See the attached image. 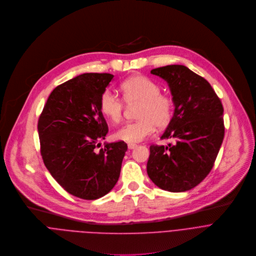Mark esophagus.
I'll return each mask as SVG.
<instances>
[{
  "instance_id": "obj_1",
  "label": "esophagus",
  "mask_w": 256,
  "mask_h": 256,
  "mask_svg": "<svg viewBox=\"0 0 256 256\" xmlns=\"http://www.w3.org/2000/svg\"><path fill=\"white\" fill-rule=\"evenodd\" d=\"M137 145L135 143H128V148L129 149H134Z\"/></svg>"
}]
</instances>
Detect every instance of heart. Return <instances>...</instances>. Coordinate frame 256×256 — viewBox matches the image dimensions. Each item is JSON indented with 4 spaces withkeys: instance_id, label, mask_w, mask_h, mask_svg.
<instances>
[{
    "instance_id": "heart-1",
    "label": "heart",
    "mask_w": 256,
    "mask_h": 256,
    "mask_svg": "<svg viewBox=\"0 0 256 256\" xmlns=\"http://www.w3.org/2000/svg\"><path fill=\"white\" fill-rule=\"evenodd\" d=\"M123 98L127 104H139L136 111L137 120L120 127L114 137L129 143H137L151 135L154 128L166 127L174 116V100L160 92V86L153 80L136 74L121 84ZM98 107L109 121L119 123L123 116L124 102L110 90L100 96Z\"/></svg>"
}]
</instances>
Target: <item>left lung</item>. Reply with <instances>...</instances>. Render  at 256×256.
Listing matches in <instances>:
<instances>
[{
	"label": "left lung",
	"instance_id": "1",
	"mask_svg": "<svg viewBox=\"0 0 256 256\" xmlns=\"http://www.w3.org/2000/svg\"><path fill=\"white\" fill-rule=\"evenodd\" d=\"M151 74L166 80L170 88L174 113L162 139L174 142L150 146L147 174L164 190L186 192L214 166L225 133L224 109L211 84L184 66H166Z\"/></svg>",
	"mask_w": 256,
	"mask_h": 256
}]
</instances>
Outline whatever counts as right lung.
<instances>
[{"instance_id":"1","label":"right lung","mask_w":256,"mask_h":256,"mask_svg":"<svg viewBox=\"0 0 256 256\" xmlns=\"http://www.w3.org/2000/svg\"><path fill=\"white\" fill-rule=\"evenodd\" d=\"M111 74H84L58 86L38 120L40 152L54 178L70 194L96 200L118 182L127 151L124 141L105 143L109 129L98 100Z\"/></svg>"}]
</instances>
